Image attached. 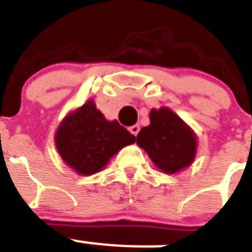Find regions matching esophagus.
I'll return each instance as SVG.
<instances>
[{
  "mask_svg": "<svg viewBox=\"0 0 252 252\" xmlns=\"http://www.w3.org/2000/svg\"><path fill=\"white\" fill-rule=\"evenodd\" d=\"M139 131H140V126H139V125H134V126H131L130 127V132L132 135H135V136L139 134Z\"/></svg>",
  "mask_w": 252,
  "mask_h": 252,
  "instance_id": "obj_1",
  "label": "esophagus"
}]
</instances>
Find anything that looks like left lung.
Listing matches in <instances>:
<instances>
[{"label":"left lung","instance_id":"8db88e82","mask_svg":"<svg viewBox=\"0 0 252 252\" xmlns=\"http://www.w3.org/2000/svg\"><path fill=\"white\" fill-rule=\"evenodd\" d=\"M151 124L141 128L136 144L165 174H176L193 163L197 135L178 114L167 107L152 109Z\"/></svg>","mask_w":252,"mask_h":252}]
</instances>
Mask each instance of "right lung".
<instances>
[{"mask_svg":"<svg viewBox=\"0 0 252 252\" xmlns=\"http://www.w3.org/2000/svg\"><path fill=\"white\" fill-rule=\"evenodd\" d=\"M135 136L114 121L104 117L94 100H89L63 118L55 132L60 157L78 175L96 174Z\"/></svg>","mask_w":252,"mask_h":252,"instance_id":"1","label":"right lung"}]
</instances>
